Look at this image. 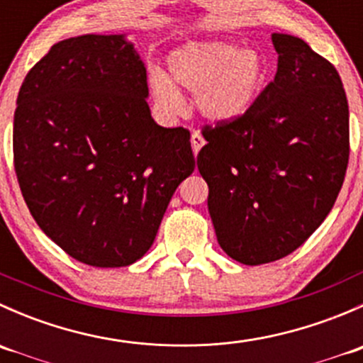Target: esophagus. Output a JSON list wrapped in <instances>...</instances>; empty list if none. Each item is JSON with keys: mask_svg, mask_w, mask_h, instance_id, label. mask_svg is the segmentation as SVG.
Returning <instances> with one entry per match:
<instances>
[{"mask_svg": "<svg viewBox=\"0 0 363 363\" xmlns=\"http://www.w3.org/2000/svg\"><path fill=\"white\" fill-rule=\"evenodd\" d=\"M205 145V140L202 135L199 133V131H193L191 133V147H193V152H195V156L199 155L200 149H202Z\"/></svg>", "mask_w": 363, "mask_h": 363, "instance_id": "34e87169", "label": "esophagus"}]
</instances>
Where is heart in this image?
<instances>
[{
  "instance_id": "b5f03b06",
  "label": "heart",
  "mask_w": 363,
  "mask_h": 363,
  "mask_svg": "<svg viewBox=\"0 0 363 363\" xmlns=\"http://www.w3.org/2000/svg\"><path fill=\"white\" fill-rule=\"evenodd\" d=\"M168 68L179 86L195 93L199 112L214 124L242 117L258 100L269 75L265 57L223 40L189 42L168 57ZM156 105L168 116L184 107L179 87L164 73L149 79Z\"/></svg>"
}]
</instances>
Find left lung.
Wrapping results in <instances>:
<instances>
[{"mask_svg":"<svg viewBox=\"0 0 363 363\" xmlns=\"http://www.w3.org/2000/svg\"><path fill=\"white\" fill-rule=\"evenodd\" d=\"M277 72L237 121L207 126L196 164L221 250L244 265L284 258L334 207L350 158V111L334 65L274 33Z\"/></svg>","mask_w":363,"mask_h":363,"instance_id":"left-lung-1","label":"left lung"}]
</instances>
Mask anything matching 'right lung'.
Wrapping results in <instances>:
<instances>
[{
  "label": "right lung",
  "instance_id": "add662e5",
  "mask_svg": "<svg viewBox=\"0 0 363 363\" xmlns=\"http://www.w3.org/2000/svg\"><path fill=\"white\" fill-rule=\"evenodd\" d=\"M147 96L145 65L126 35L54 43L21 86V191L43 233L86 265L140 259L195 170L189 131L156 124Z\"/></svg>",
  "mask_w": 363,
  "mask_h": 363
}]
</instances>
